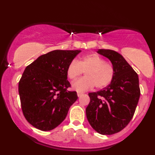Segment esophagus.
Segmentation results:
<instances>
[{
    "label": "esophagus",
    "instance_id": "1",
    "mask_svg": "<svg viewBox=\"0 0 155 155\" xmlns=\"http://www.w3.org/2000/svg\"><path fill=\"white\" fill-rule=\"evenodd\" d=\"M82 94H82V93H80V92H78V97H81Z\"/></svg>",
    "mask_w": 155,
    "mask_h": 155
}]
</instances>
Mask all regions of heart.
Here are the masks:
<instances>
[{
    "label": "heart",
    "instance_id": "heart-1",
    "mask_svg": "<svg viewBox=\"0 0 155 155\" xmlns=\"http://www.w3.org/2000/svg\"><path fill=\"white\" fill-rule=\"evenodd\" d=\"M85 77L76 80L72 87L78 92L91 90L94 87L102 89L109 85L114 78V69L98 54H89L79 61H72L68 65L66 73L69 79L74 80L83 73Z\"/></svg>",
    "mask_w": 155,
    "mask_h": 155
}]
</instances>
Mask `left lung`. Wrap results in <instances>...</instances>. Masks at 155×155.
<instances>
[{
    "label": "left lung",
    "mask_w": 155,
    "mask_h": 155,
    "mask_svg": "<svg viewBox=\"0 0 155 155\" xmlns=\"http://www.w3.org/2000/svg\"><path fill=\"white\" fill-rule=\"evenodd\" d=\"M97 53L111 61L114 75L107 87L89 93L86 116L97 133L112 135L123 130L134 115L140 95L138 75L115 51L99 49Z\"/></svg>",
    "instance_id": "obj_1"
}]
</instances>
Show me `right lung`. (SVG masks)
Listing matches in <instances>:
<instances>
[{"label":"right lung","instance_id":"obj_1","mask_svg":"<svg viewBox=\"0 0 155 155\" xmlns=\"http://www.w3.org/2000/svg\"><path fill=\"white\" fill-rule=\"evenodd\" d=\"M80 50H54L41 55L26 67L18 85L21 107L26 120L43 131L54 129L66 117L78 99L68 91L67 68Z\"/></svg>","mask_w":155,"mask_h":155}]
</instances>
